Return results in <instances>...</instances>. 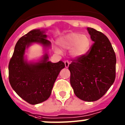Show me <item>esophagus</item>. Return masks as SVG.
Here are the masks:
<instances>
[{"label": "esophagus", "instance_id": "obj_1", "mask_svg": "<svg viewBox=\"0 0 125 125\" xmlns=\"http://www.w3.org/2000/svg\"><path fill=\"white\" fill-rule=\"evenodd\" d=\"M69 64H70V63H69V62L68 61V60H66V61H65V67H66V68H68V66H69Z\"/></svg>", "mask_w": 125, "mask_h": 125}]
</instances>
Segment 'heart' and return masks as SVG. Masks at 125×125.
Listing matches in <instances>:
<instances>
[{
    "label": "heart",
    "instance_id": "1",
    "mask_svg": "<svg viewBox=\"0 0 125 125\" xmlns=\"http://www.w3.org/2000/svg\"><path fill=\"white\" fill-rule=\"evenodd\" d=\"M60 48L65 50L72 49L73 57H78L84 55L90 48L91 41L87 34H81L79 32H71L62 36L57 41ZM55 51L60 52V50L56 48Z\"/></svg>",
    "mask_w": 125,
    "mask_h": 125
}]
</instances>
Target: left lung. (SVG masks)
I'll list each match as a JSON object with an SVG mask.
<instances>
[{"mask_svg": "<svg viewBox=\"0 0 125 125\" xmlns=\"http://www.w3.org/2000/svg\"><path fill=\"white\" fill-rule=\"evenodd\" d=\"M87 30L94 43L86 55L73 60L68 69L74 94L83 101L93 102L102 97L114 83L116 59L107 36L92 28Z\"/></svg>", "mask_w": 125, "mask_h": 125, "instance_id": "left-lung-1", "label": "left lung"}]
</instances>
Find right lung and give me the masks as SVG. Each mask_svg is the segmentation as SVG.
Instances as JSON below:
<instances>
[{
  "instance_id": "obj_1",
  "label": "right lung",
  "mask_w": 125,
  "mask_h": 125,
  "mask_svg": "<svg viewBox=\"0 0 125 125\" xmlns=\"http://www.w3.org/2000/svg\"><path fill=\"white\" fill-rule=\"evenodd\" d=\"M45 31L33 30L22 36L15 47L9 65V78L11 87L23 100L32 105L48 99L53 84L62 69L65 68L62 61L52 63L45 53L38 62H28L24 53L32 43L49 47L51 42L46 39Z\"/></svg>"
}]
</instances>
